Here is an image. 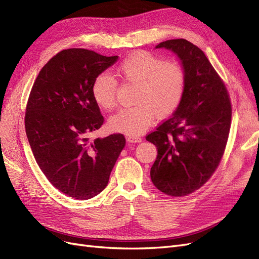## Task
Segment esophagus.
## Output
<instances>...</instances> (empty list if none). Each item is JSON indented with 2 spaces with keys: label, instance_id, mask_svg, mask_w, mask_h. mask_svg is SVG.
<instances>
[{
  "label": "esophagus",
  "instance_id": "esophagus-1",
  "mask_svg": "<svg viewBox=\"0 0 259 259\" xmlns=\"http://www.w3.org/2000/svg\"><path fill=\"white\" fill-rule=\"evenodd\" d=\"M126 140L128 143H142L143 142V138L140 136H127L126 137Z\"/></svg>",
  "mask_w": 259,
  "mask_h": 259
}]
</instances>
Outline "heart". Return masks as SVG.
Returning <instances> with one entry per match:
<instances>
[{
    "instance_id": "obj_1",
    "label": "heart",
    "mask_w": 259,
    "mask_h": 259,
    "mask_svg": "<svg viewBox=\"0 0 259 259\" xmlns=\"http://www.w3.org/2000/svg\"><path fill=\"white\" fill-rule=\"evenodd\" d=\"M124 82L136 85L134 107L122 108L109 117L114 132L137 136L150 126L154 114L164 116L173 112L182 101L186 76L183 67L174 61H163L146 52L130 55L115 68ZM95 103L103 109L115 106L116 81L108 73H100L92 85Z\"/></svg>"
}]
</instances>
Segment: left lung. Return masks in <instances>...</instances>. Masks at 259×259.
<instances>
[{
    "instance_id": "obj_1",
    "label": "left lung",
    "mask_w": 259,
    "mask_h": 259,
    "mask_svg": "<svg viewBox=\"0 0 259 259\" xmlns=\"http://www.w3.org/2000/svg\"><path fill=\"white\" fill-rule=\"evenodd\" d=\"M155 49L176 55L186 83L176 111L146 137L158 149L150 177L163 193L184 197L204 185L221 162L230 131L231 104L221 77L197 46L177 38Z\"/></svg>"
}]
</instances>
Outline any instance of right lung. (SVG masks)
Returning a JSON list of instances; mask_svg holds the SVG:
<instances>
[{
  "label": "right lung",
  "mask_w": 259,
  "mask_h": 259,
  "mask_svg": "<svg viewBox=\"0 0 259 259\" xmlns=\"http://www.w3.org/2000/svg\"><path fill=\"white\" fill-rule=\"evenodd\" d=\"M117 59L84 49L62 51L42 68L28 99L26 133L37 165L56 189L76 200L105 189L125 146L122 134L89 138L104 123L93 82Z\"/></svg>",
  "instance_id": "obj_1"
}]
</instances>
